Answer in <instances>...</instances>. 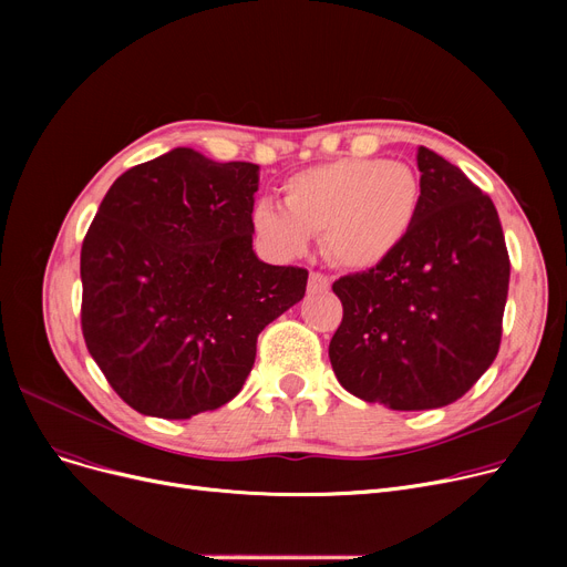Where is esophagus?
I'll list each match as a JSON object with an SVG mask.
<instances>
[{"instance_id":"1","label":"esophagus","mask_w":567,"mask_h":567,"mask_svg":"<svg viewBox=\"0 0 567 567\" xmlns=\"http://www.w3.org/2000/svg\"><path fill=\"white\" fill-rule=\"evenodd\" d=\"M308 289H310V293L329 291V289H331V280L326 278L323 274H319V271H312V274H310V280H308Z\"/></svg>"}]
</instances>
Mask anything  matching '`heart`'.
<instances>
[{"label": "heart", "instance_id": "heart-1", "mask_svg": "<svg viewBox=\"0 0 567 567\" xmlns=\"http://www.w3.org/2000/svg\"><path fill=\"white\" fill-rule=\"evenodd\" d=\"M421 178L406 163L338 158L291 174L282 206L259 202L252 229L282 259H296L321 234V248L349 271H370L391 259L421 212Z\"/></svg>", "mask_w": 567, "mask_h": 567}]
</instances>
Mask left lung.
Listing matches in <instances>:
<instances>
[{"instance_id":"obj_1","label":"left lung","mask_w":567,"mask_h":567,"mask_svg":"<svg viewBox=\"0 0 567 567\" xmlns=\"http://www.w3.org/2000/svg\"><path fill=\"white\" fill-rule=\"evenodd\" d=\"M421 212L400 250L333 282L329 359L342 389L395 411L460 400L494 363L511 259L494 202L419 146Z\"/></svg>"}]
</instances>
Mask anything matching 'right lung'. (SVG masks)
I'll list each match as a JSON object with an SVG mask.
<instances>
[{
	"label": "right lung",
	"instance_id": "obj_1",
	"mask_svg": "<svg viewBox=\"0 0 567 567\" xmlns=\"http://www.w3.org/2000/svg\"><path fill=\"white\" fill-rule=\"evenodd\" d=\"M259 165L195 148L110 186L80 252L82 336L116 395L186 421L238 395L257 336L306 296L308 271L252 250Z\"/></svg>",
	"mask_w": 567,
	"mask_h": 567
}]
</instances>
